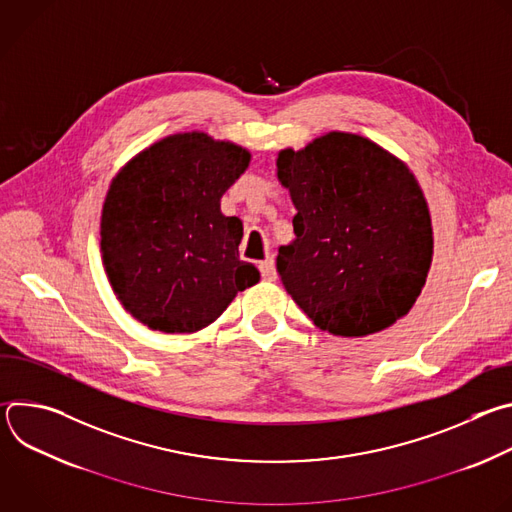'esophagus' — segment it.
Returning a JSON list of instances; mask_svg holds the SVG:
<instances>
[{
	"instance_id": "obj_1",
	"label": "esophagus",
	"mask_w": 512,
	"mask_h": 512,
	"mask_svg": "<svg viewBox=\"0 0 512 512\" xmlns=\"http://www.w3.org/2000/svg\"><path fill=\"white\" fill-rule=\"evenodd\" d=\"M259 271L263 275V279L267 281H275L277 279V269H275V261L271 257H267L265 261L259 263Z\"/></svg>"
}]
</instances>
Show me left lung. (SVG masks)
Listing matches in <instances>:
<instances>
[{"mask_svg":"<svg viewBox=\"0 0 512 512\" xmlns=\"http://www.w3.org/2000/svg\"><path fill=\"white\" fill-rule=\"evenodd\" d=\"M277 178L298 210L277 271L306 316L336 336H367L405 316L433 253L409 168L369 139L332 131L300 152L283 150Z\"/></svg>","mask_w":512,"mask_h":512,"instance_id":"1","label":"left lung"}]
</instances>
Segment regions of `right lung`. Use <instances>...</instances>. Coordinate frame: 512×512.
<instances>
[{"mask_svg": "<svg viewBox=\"0 0 512 512\" xmlns=\"http://www.w3.org/2000/svg\"><path fill=\"white\" fill-rule=\"evenodd\" d=\"M249 152L206 133H178L133 158L101 216L103 263L123 308L168 334L196 332L259 281L239 255L243 223L221 212Z\"/></svg>", "mask_w": 512, "mask_h": 512, "instance_id": "obj_1", "label": "right lung"}]
</instances>
